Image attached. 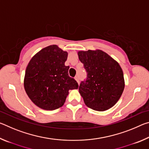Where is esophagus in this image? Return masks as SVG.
<instances>
[{
    "mask_svg": "<svg viewBox=\"0 0 149 149\" xmlns=\"http://www.w3.org/2000/svg\"><path fill=\"white\" fill-rule=\"evenodd\" d=\"M75 79L76 80V81L77 82L78 84H79V78H78V76H76L75 77Z\"/></svg>",
    "mask_w": 149,
    "mask_h": 149,
    "instance_id": "1",
    "label": "esophagus"
}]
</instances>
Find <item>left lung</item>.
I'll use <instances>...</instances> for the list:
<instances>
[{"mask_svg":"<svg viewBox=\"0 0 149 149\" xmlns=\"http://www.w3.org/2000/svg\"><path fill=\"white\" fill-rule=\"evenodd\" d=\"M77 54L87 74L86 80L81 81L79 87L85 105L100 112L112 108L120 99L125 87L120 64L99 49L81 50Z\"/></svg>","mask_w":149,"mask_h":149,"instance_id":"8db88e82","label":"left lung"}]
</instances>
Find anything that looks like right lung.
Wrapping results in <instances>:
<instances>
[{
	"label": "right lung",
	"mask_w": 149,
	"mask_h": 149,
	"mask_svg": "<svg viewBox=\"0 0 149 149\" xmlns=\"http://www.w3.org/2000/svg\"><path fill=\"white\" fill-rule=\"evenodd\" d=\"M68 53L56 45L48 46L35 54L26 70L24 85L27 96L37 107L53 110L64 105L69 90L78 84L68 75L65 66Z\"/></svg>",
	"instance_id": "obj_1"
}]
</instances>
